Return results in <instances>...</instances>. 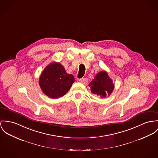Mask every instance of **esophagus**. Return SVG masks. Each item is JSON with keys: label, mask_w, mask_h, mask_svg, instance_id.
<instances>
[{"label": "esophagus", "mask_w": 158, "mask_h": 158, "mask_svg": "<svg viewBox=\"0 0 158 158\" xmlns=\"http://www.w3.org/2000/svg\"><path fill=\"white\" fill-rule=\"evenodd\" d=\"M79 82H82V83H83L84 84H88V80H87V79H86V78H81V79H79Z\"/></svg>", "instance_id": "obj_1"}]
</instances>
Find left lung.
Returning <instances> with one entry per match:
<instances>
[{"label":"left lung","instance_id":"8db88e82","mask_svg":"<svg viewBox=\"0 0 158 158\" xmlns=\"http://www.w3.org/2000/svg\"><path fill=\"white\" fill-rule=\"evenodd\" d=\"M88 86L93 94L100 96L101 98L109 96L114 88L112 80L105 71L97 73Z\"/></svg>","mask_w":158,"mask_h":158}]
</instances>
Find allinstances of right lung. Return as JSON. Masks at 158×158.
I'll use <instances>...</instances> for the list:
<instances>
[{
	"instance_id": "add662e5",
	"label": "right lung",
	"mask_w": 158,
	"mask_h": 158,
	"mask_svg": "<svg viewBox=\"0 0 158 158\" xmlns=\"http://www.w3.org/2000/svg\"><path fill=\"white\" fill-rule=\"evenodd\" d=\"M74 82L72 74L66 72L59 62H52L41 74L39 84L43 92L52 98L64 96Z\"/></svg>"
}]
</instances>
